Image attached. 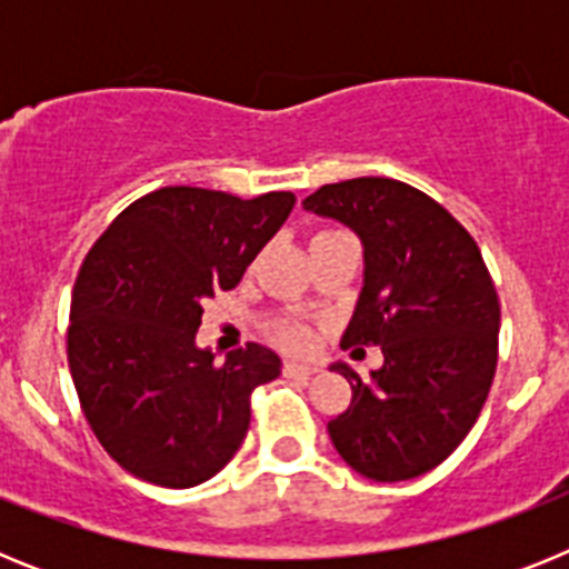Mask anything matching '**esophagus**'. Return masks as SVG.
I'll list each match as a JSON object with an SVG mask.
<instances>
[{
	"label": "esophagus",
	"instance_id": "1",
	"mask_svg": "<svg viewBox=\"0 0 569 569\" xmlns=\"http://www.w3.org/2000/svg\"><path fill=\"white\" fill-rule=\"evenodd\" d=\"M319 373L316 365H305V361H284V376H313Z\"/></svg>",
	"mask_w": 569,
	"mask_h": 569
}]
</instances>
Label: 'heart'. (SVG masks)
<instances>
[{
	"mask_svg": "<svg viewBox=\"0 0 569 569\" xmlns=\"http://www.w3.org/2000/svg\"><path fill=\"white\" fill-rule=\"evenodd\" d=\"M305 305H310V301H305ZM276 336H279L281 345L293 347V350L308 347V330H305V325H299V321H281L279 328H276Z\"/></svg>",
	"mask_w": 569,
	"mask_h": 569,
	"instance_id": "1",
	"label": "heart"
}]
</instances>
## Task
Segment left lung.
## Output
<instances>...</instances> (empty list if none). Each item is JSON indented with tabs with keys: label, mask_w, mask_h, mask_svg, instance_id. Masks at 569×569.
<instances>
[{
	"label": "left lung",
	"mask_w": 569,
	"mask_h": 569,
	"mask_svg": "<svg viewBox=\"0 0 569 569\" xmlns=\"http://www.w3.org/2000/svg\"><path fill=\"white\" fill-rule=\"evenodd\" d=\"M301 208L353 230L365 284L341 347L379 345L385 365L328 421L336 453L373 481H407L465 441L499 359V296L472 236L421 190L385 176L325 184ZM359 353V350H353Z\"/></svg>",
	"instance_id": "obj_1"
}]
</instances>
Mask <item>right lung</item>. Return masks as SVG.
I'll list each match as a JSON object with an SVG mask.
<instances>
[{"label":"right lung","mask_w":569,"mask_h":569,"mask_svg":"<svg viewBox=\"0 0 569 569\" xmlns=\"http://www.w3.org/2000/svg\"><path fill=\"white\" fill-rule=\"evenodd\" d=\"M293 204L288 190L162 188L90 248L70 299L68 365L90 430L136 479L202 485L248 436L250 393L281 359L250 341L216 365L196 330L204 301L239 284Z\"/></svg>","instance_id":"add662e5"}]
</instances>
